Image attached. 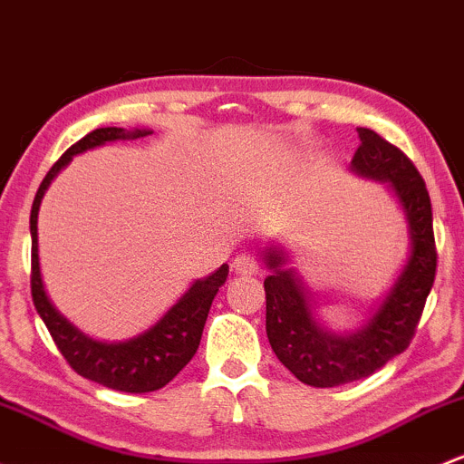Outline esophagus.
I'll list each match as a JSON object with an SVG mask.
<instances>
[{"label":"esophagus","instance_id":"esophagus-1","mask_svg":"<svg viewBox=\"0 0 464 464\" xmlns=\"http://www.w3.org/2000/svg\"><path fill=\"white\" fill-rule=\"evenodd\" d=\"M233 271L242 273V276H251V273H256L257 271L256 256H251V253H242V256H237L236 260H233Z\"/></svg>","mask_w":464,"mask_h":464}]
</instances>
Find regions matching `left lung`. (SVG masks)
<instances>
[{"label": "left lung", "mask_w": 464, "mask_h": 464, "mask_svg": "<svg viewBox=\"0 0 464 464\" xmlns=\"http://www.w3.org/2000/svg\"><path fill=\"white\" fill-rule=\"evenodd\" d=\"M360 146L351 167L373 179H387L396 188L409 219L411 256L398 282L373 318L358 334H326L311 318L306 295L294 271L282 269L285 256L266 251L265 260L273 269L265 280L266 335L277 360L311 387H340L372 375L413 340L433 280H436V237H433L431 199L416 164L382 135L358 129Z\"/></svg>", "instance_id": "1"}]
</instances>
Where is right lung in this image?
I'll return each mask as SVG.
<instances>
[{"mask_svg":"<svg viewBox=\"0 0 464 464\" xmlns=\"http://www.w3.org/2000/svg\"><path fill=\"white\" fill-rule=\"evenodd\" d=\"M144 135H150V130H124L115 129V126L91 130L53 164L46 178L39 184L31 208V294L39 318L51 331L57 349L71 364L72 372L102 384V387L126 393L158 392L191 362L195 351L199 347V340H202L213 297H216L219 286L227 282L228 266L222 265L216 273L195 282L191 289L179 297L178 304L146 334L120 344L95 343V340L80 334L66 318H62L44 291L37 256V213L44 191L48 188L51 179L71 162L72 155L84 153V150L95 149L100 144L113 142V140H138Z\"/></svg>","mask_w":464,"mask_h":464,"instance_id":"add662e5","label":"right lung"}]
</instances>
